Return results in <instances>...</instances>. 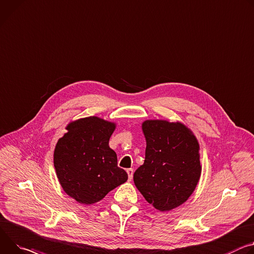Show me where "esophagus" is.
I'll return each instance as SVG.
<instances>
[{
  "instance_id": "1",
  "label": "esophagus",
  "mask_w": 254,
  "mask_h": 254,
  "mask_svg": "<svg viewBox=\"0 0 254 254\" xmlns=\"http://www.w3.org/2000/svg\"><path fill=\"white\" fill-rule=\"evenodd\" d=\"M127 175H128V180L130 181V180L132 179V174H133V170H132L131 168H129V169H127Z\"/></svg>"
}]
</instances>
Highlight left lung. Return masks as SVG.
Instances as JSON below:
<instances>
[{
    "label": "left lung",
    "instance_id": "obj_1",
    "mask_svg": "<svg viewBox=\"0 0 254 254\" xmlns=\"http://www.w3.org/2000/svg\"><path fill=\"white\" fill-rule=\"evenodd\" d=\"M145 162L133 173V182L155 209L165 212L187 201L200 177L199 145L181 123L146 121Z\"/></svg>",
    "mask_w": 254,
    "mask_h": 254
}]
</instances>
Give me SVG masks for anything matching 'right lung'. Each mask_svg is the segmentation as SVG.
Listing matches in <instances>:
<instances>
[{"label": "right lung", "instance_id": "right-lung-1", "mask_svg": "<svg viewBox=\"0 0 254 254\" xmlns=\"http://www.w3.org/2000/svg\"><path fill=\"white\" fill-rule=\"evenodd\" d=\"M55 149L54 164L64 192L83 204L101 200L127 180L109 148L115 124L97 117L72 122Z\"/></svg>", "mask_w": 254, "mask_h": 254}]
</instances>
